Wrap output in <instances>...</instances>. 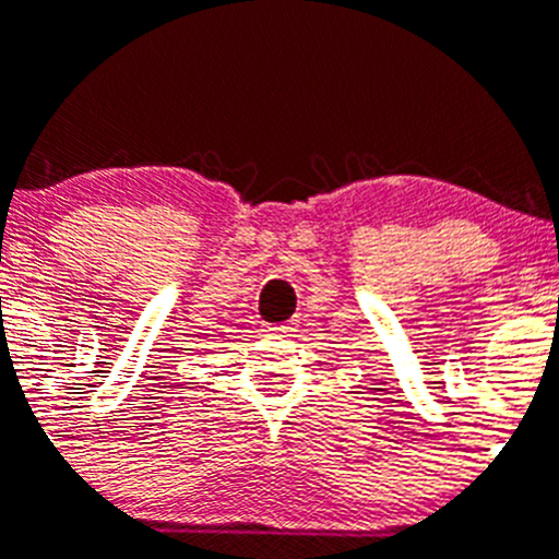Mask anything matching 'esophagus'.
Here are the masks:
<instances>
[{
  "instance_id": "34e87169",
  "label": "esophagus",
  "mask_w": 559,
  "mask_h": 559,
  "mask_svg": "<svg viewBox=\"0 0 559 559\" xmlns=\"http://www.w3.org/2000/svg\"><path fill=\"white\" fill-rule=\"evenodd\" d=\"M295 322H286V324H270L267 328V333H273V335H292L295 333Z\"/></svg>"
}]
</instances>
